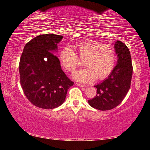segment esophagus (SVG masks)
<instances>
[{"mask_svg":"<svg viewBox=\"0 0 150 150\" xmlns=\"http://www.w3.org/2000/svg\"><path fill=\"white\" fill-rule=\"evenodd\" d=\"M76 85H77V86H79V87H85L86 86L85 85H83V84H80V83H76Z\"/></svg>","mask_w":150,"mask_h":150,"instance_id":"esophagus-1","label":"esophagus"}]
</instances>
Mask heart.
Masks as SVG:
<instances>
[{
	"instance_id": "obj_1",
	"label": "heart",
	"mask_w": 150,
	"mask_h": 150,
	"mask_svg": "<svg viewBox=\"0 0 150 150\" xmlns=\"http://www.w3.org/2000/svg\"><path fill=\"white\" fill-rule=\"evenodd\" d=\"M83 60L85 68L75 73L76 80L91 82L96 78L103 80L110 74L116 64L115 50L108 44H101L96 40H83L70 47L63 48L59 59L63 67L69 73H74L79 60Z\"/></svg>"
}]
</instances>
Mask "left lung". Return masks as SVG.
Segmentation results:
<instances>
[{
    "label": "left lung",
    "instance_id": "8db88e82",
    "mask_svg": "<svg viewBox=\"0 0 150 150\" xmlns=\"http://www.w3.org/2000/svg\"><path fill=\"white\" fill-rule=\"evenodd\" d=\"M117 64L108 78L95 86L96 95L88 100L91 106L99 110H109L120 105L130 89L132 77V63L130 51L125 44L115 42Z\"/></svg>",
    "mask_w": 150,
    "mask_h": 150
}]
</instances>
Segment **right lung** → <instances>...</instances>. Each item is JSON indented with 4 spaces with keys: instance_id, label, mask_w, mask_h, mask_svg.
Segmentation results:
<instances>
[{
    "instance_id": "right-lung-1",
    "label": "right lung",
    "mask_w": 150,
    "mask_h": 150,
    "mask_svg": "<svg viewBox=\"0 0 150 150\" xmlns=\"http://www.w3.org/2000/svg\"><path fill=\"white\" fill-rule=\"evenodd\" d=\"M63 35H38L25 45L19 63L20 84L25 96L37 107L52 109L62 105L73 85L54 54Z\"/></svg>"
}]
</instances>
